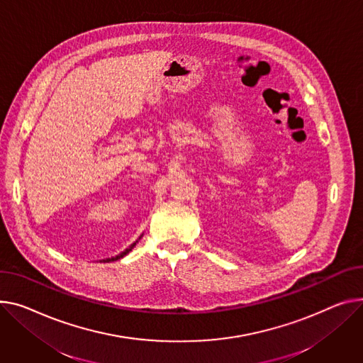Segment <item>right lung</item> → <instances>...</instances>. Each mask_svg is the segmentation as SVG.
<instances>
[{"instance_id":"add662e5","label":"right lung","mask_w":363,"mask_h":363,"mask_svg":"<svg viewBox=\"0 0 363 363\" xmlns=\"http://www.w3.org/2000/svg\"><path fill=\"white\" fill-rule=\"evenodd\" d=\"M140 238H141V236H140ZM140 238H138V239H140ZM137 242H138V240H135V242H134V244H131V245H130V247H128V248H127V250H125L124 252H121V254H118L116 257H112V258H106V259H104V262H109V261H116V259H119V258H123L124 255H127V254H128V252H130V251H131V250H133V248L135 247V244H137Z\"/></svg>"}]
</instances>
